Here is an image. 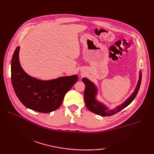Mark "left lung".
<instances>
[{
	"mask_svg": "<svg viewBox=\"0 0 154 154\" xmlns=\"http://www.w3.org/2000/svg\"><path fill=\"white\" fill-rule=\"evenodd\" d=\"M141 80L142 72L140 71L139 79L138 81V83H137L134 91L132 93L131 95L122 104L116 106L113 109H109V108L105 104L97 100V95L98 94V88L96 86V85L92 81H91L89 79L84 77L82 79V81L85 85V89L84 91V99L86 106L91 112L95 113L98 115L102 116L113 115V114L120 112L121 110L126 108L128 105H129L135 99L140 89Z\"/></svg>",
	"mask_w": 154,
	"mask_h": 154,
	"instance_id": "obj_1",
	"label": "left lung"
}]
</instances>
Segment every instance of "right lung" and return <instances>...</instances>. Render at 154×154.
Masks as SVG:
<instances>
[{
    "label": "right lung",
    "mask_w": 154,
    "mask_h": 154,
    "mask_svg": "<svg viewBox=\"0 0 154 154\" xmlns=\"http://www.w3.org/2000/svg\"><path fill=\"white\" fill-rule=\"evenodd\" d=\"M20 48H16L11 61V81L16 96L26 107L37 112L48 113L57 109L65 94L77 81V75L50 80L32 77L21 67Z\"/></svg>",
    "instance_id": "obj_1"
}]
</instances>
